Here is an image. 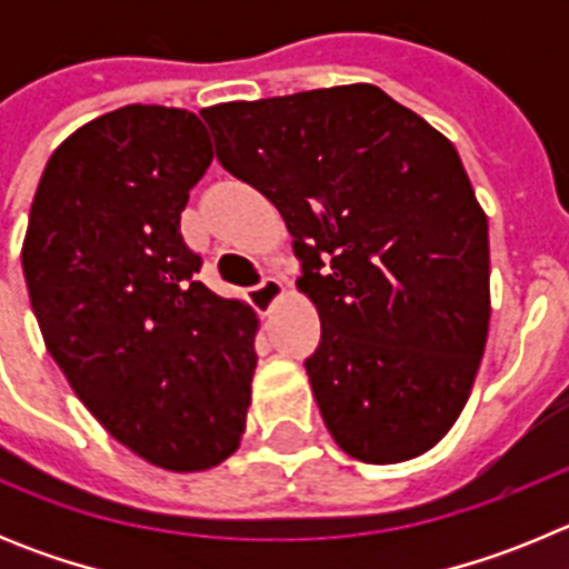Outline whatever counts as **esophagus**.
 Returning a JSON list of instances; mask_svg holds the SVG:
<instances>
[{"label":"esophagus","instance_id":"esophagus-1","mask_svg":"<svg viewBox=\"0 0 569 569\" xmlns=\"http://www.w3.org/2000/svg\"><path fill=\"white\" fill-rule=\"evenodd\" d=\"M281 296H284V281H279L276 276H268V279H261L256 288H250V301H253V308L259 310V313H270Z\"/></svg>","mask_w":569,"mask_h":569}]
</instances>
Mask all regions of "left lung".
I'll use <instances>...</instances> for the list:
<instances>
[{
	"mask_svg": "<svg viewBox=\"0 0 569 569\" xmlns=\"http://www.w3.org/2000/svg\"><path fill=\"white\" fill-rule=\"evenodd\" d=\"M224 170L268 196L319 310L305 361L336 445L396 465L465 410L490 330L487 216L453 142L367 82L202 110Z\"/></svg>",
	"mask_w": 569,
	"mask_h": 569,
	"instance_id": "1",
	"label": "left lung"
}]
</instances>
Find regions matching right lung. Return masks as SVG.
<instances>
[{"label":"right lung","instance_id":"add662e5","mask_svg":"<svg viewBox=\"0 0 569 569\" xmlns=\"http://www.w3.org/2000/svg\"><path fill=\"white\" fill-rule=\"evenodd\" d=\"M213 162L202 119L124 104L44 164L22 241L44 347L93 419L150 465L210 470L248 425L259 319L196 281L188 193Z\"/></svg>","mask_w":569,"mask_h":569}]
</instances>
